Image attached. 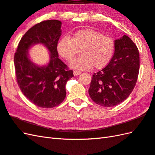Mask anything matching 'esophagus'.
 Masks as SVG:
<instances>
[{
	"label": "esophagus",
	"instance_id": "esophagus-1",
	"mask_svg": "<svg viewBox=\"0 0 155 155\" xmlns=\"http://www.w3.org/2000/svg\"><path fill=\"white\" fill-rule=\"evenodd\" d=\"M81 73V71H73V74H74V76H77V75L80 74Z\"/></svg>",
	"mask_w": 155,
	"mask_h": 155
}]
</instances>
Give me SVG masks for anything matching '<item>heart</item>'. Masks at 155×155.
Returning <instances> with one entry per match:
<instances>
[{"label": "heart", "mask_w": 155, "mask_h": 155, "mask_svg": "<svg viewBox=\"0 0 155 155\" xmlns=\"http://www.w3.org/2000/svg\"><path fill=\"white\" fill-rule=\"evenodd\" d=\"M81 49L82 56L71 63L77 70L96 69L105 67L111 61L116 51V41L108 35L93 29L86 28L75 31L73 37H63L57 44L60 55L72 61Z\"/></svg>", "instance_id": "1"}]
</instances>
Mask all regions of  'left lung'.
I'll return each mask as SVG.
<instances>
[{
    "instance_id": "8db88e82",
    "label": "left lung",
    "mask_w": 155,
    "mask_h": 155,
    "mask_svg": "<svg viewBox=\"0 0 155 155\" xmlns=\"http://www.w3.org/2000/svg\"><path fill=\"white\" fill-rule=\"evenodd\" d=\"M113 58L103 69L92 75L89 95L96 104L112 107L124 102L134 90L139 72V53L127 35L116 39Z\"/></svg>"
}]
</instances>
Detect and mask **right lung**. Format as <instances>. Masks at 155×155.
<instances>
[{
    "label": "right lung",
    "mask_w": 155,
    "mask_h": 155,
    "mask_svg": "<svg viewBox=\"0 0 155 155\" xmlns=\"http://www.w3.org/2000/svg\"><path fill=\"white\" fill-rule=\"evenodd\" d=\"M61 24L59 20H49L34 25L21 38L14 54L16 81L21 91L31 103L44 108H52L63 101L67 82L74 77L73 70L58 57ZM37 43L44 45L51 53L45 66H35L28 58L27 50Z\"/></svg>",
    "instance_id": "obj_1"
}]
</instances>
